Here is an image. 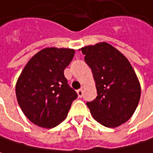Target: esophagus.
Masks as SVG:
<instances>
[{
  "label": "esophagus",
  "mask_w": 153,
  "mask_h": 153,
  "mask_svg": "<svg viewBox=\"0 0 153 153\" xmlns=\"http://www.w3.org/2000/svg\"><path fill=\"white\" fill-rule=\"evenodd\" d=\"M77 93H78V96H79V98H82V97L83 96V91H82V89H80V90H78V91H77Z\"/></svg>",
  "instance_id": "obj_1"
}]
</instances>
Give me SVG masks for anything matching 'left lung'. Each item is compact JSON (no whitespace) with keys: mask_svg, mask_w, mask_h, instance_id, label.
Returning <instances> with one entry per match:
<instances>
[{"mask_svg":"<svg viewBox=\"0 0 153 153\" xmlns=\"http://www.w3.org/2000/svg\"><path fill=\"white\" fill-rule=\"evenodd\" d=\"M81 50L96 82L98 96L87 102L92 117L104 126H119L133 116L141 97V86L131 63L106 42Z\"/></svg>","mask_w":153,"mask_h":153,"instance_id":"left-lung-1","label":"left lung"}]
</instances>
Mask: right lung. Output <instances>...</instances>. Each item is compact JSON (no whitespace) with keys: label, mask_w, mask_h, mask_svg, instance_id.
Here are the masks:
<instances>
[{"label":"right lung","mask_w":153,"mask_h":153,"mask_svg":"<svg viewBox=\"0 0 153 153\" xmlns=\"http://www.w3.org/2000/svg\"><path fill=\"white\" fill-rule=\"evenodd\" d=\"M74 50L48 47L36 53L26 64L16 84L18 103L35 125L52 128L62 122L78 95L64 77Z\"/></svg>","instance_id":"right-lung-1"}]
</instances>
